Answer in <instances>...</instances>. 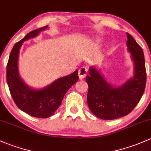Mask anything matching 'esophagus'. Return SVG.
<instances>
[{"instance_id": "1", "label": "esophagus", "mask_w": 151, "mask_h": 151, "mask_svg": "<svg viewBox=\"0 0 151 151\" xmlns=\"http://www.w3.org/2000/svg\"><path fill=\"white\" fill-rule=\"evenodd\" d=\"M87 73H88V69H87L86 67H82V68H81L78 70L79 78L81 79L85 78L87 75Z\"/></svg>"}]
</instances>
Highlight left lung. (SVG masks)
Listing matches in <instances>:
<instances>
[{
	"instance_id": "left-lung-1",
	"label": "left lung",
	"mask_w": 151,
	"mask_h": 151,
	"mask_svg": "<svg viewBox=\"0 0 151 151\" xmlns=\"http://www.w3.org/2000/svg\"><path fill=\"white\" fill-rule=\"evenodd\" d=\"M127 49L134 65V76L120 86L106 81L95 67L86 77L88 91L87 103L90 110L103 120H113L128 115L140 100L146 85L145 57L142 49L127 32Z\"/></svg>"
}]
</instances>
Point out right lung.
<instances>
[{
  "label": "right lung",
  "instance_id": "obj_1",
  "mask_svg": "<svg viewBox=\"0 0 151 151\" xmlns=\"http://www.w3.org/2000/svg\"><path fill=\"white\" fill-rule=\"evenodd\" d=\"M48 26L31 31L24 38L16 43L10 53L7 68L6 81L12 97L17 106L29 116L49 118L60 106L63 97L70 88L78 80V71L60 78L50 85L40 89L28 86L20 78L18 70L19 49L23 42L36 37Z\"/></svg>",
  "mask_w": 151,
  "mask_h": 151
}]
</instances>
